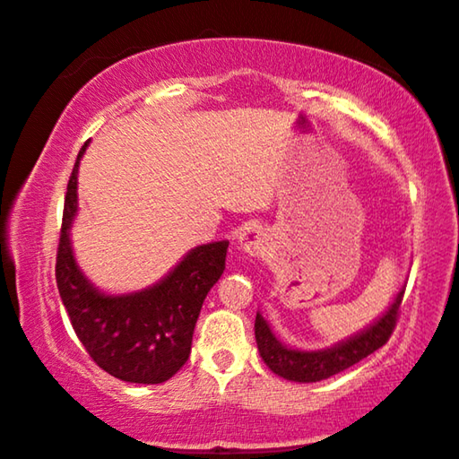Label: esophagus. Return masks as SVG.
<instances>
[{
    "label": "esophagus",
    "mask_w": 459,
    "mask_h": 459,
    "mask_svg": "<svg viewBox=\"0 0 459 459\" xmlns=\"http://www.w3.org/2000/svg\"><path fill=\"white\" fill-rule=\"evenodd\" d=\"M268 237L260 227H247L237 237V247L249 255H262L266 251Z\"/></svg>",
    "instance_id": "34e87169"
}]
</instances>
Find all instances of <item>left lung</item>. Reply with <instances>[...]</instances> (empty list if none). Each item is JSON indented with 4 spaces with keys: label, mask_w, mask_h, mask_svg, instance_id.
Returning a JSON list of instances; mask_svg holds the SVG:
<instances>
[{
    "label": "left lung",
    "mask_w": 459,
    "mask_h": 459,
    "mask_svg": "<svg viewBox=\"0 0 459 459\" xmlns=\"http://www.w3.org/2000/svg\"><path fill=\"white\" fill-rule=\"evenodd\" d=\"M405 287H402L389 307L378 316L372 325L361 328L359 333L351 334L339 343L325 350H295L282 343L270 328L268 320L257 312L255 314V343L257 351L270 370L279 377L293 380V383H318V380L331 378L334 374L347 370L380 350L389 341L393 328H395L399 306H402Z\"/></svg>",
    "instance_id": "8db88e82"
}]
</instances>
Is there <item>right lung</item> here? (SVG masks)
<instances>
[{"label":"right lung","mask_w":459,"mask_h":459,"mask_svg":"<svg viewBox=\"0 0 459 459\" xmlns=\"http://www.w3.org/2000/svg\"><path fill=\"white\" fill-rule=\"evenodd\" d=\"M87 145L89 141L76 156L64 202L56 260L57 291L76 337L101 370L126 383H164L189 358L205 295L224 273L229 241L197 245L164 279L141 291H101L76 264L70 238L79 212V166Z\"/></svg>","instance_id":"obj_1"}]
</instances>
